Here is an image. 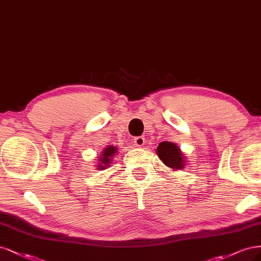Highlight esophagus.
<instances>
[{
  "label": "esophagus",
  "instance_id": "esophagus-1",
  "mask_svg": "<svg viewBox=\"0 0 261 261\" xmlns=\"http://www.w3.org/2000/svg\"><path fill=\"white\" fill-rule=\"evenodd\" d=\"M134 141V143H136V145L137 146H143V145H144L145 144V138L144 137H136V138H134L133 139Z\"/></svg>",
  "mask_w": 261,
  "mask_h": 261
}]
</instances>
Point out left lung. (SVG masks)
I'll use <instances>...</instances> for the list:
<instances>
[{
    "instance_id": "obj_1",
    "label": "left lung",
    "mask_w": 261,
    "mask_h": 261,
    "mask_svg": "<svg viewBox=\"0 0 261 261\" xmlns=\"http://www.w3.org/2000/svg\"><path fill=\"white\" fill-rule=\"evenodd\" d=\"M157 154L164 164L172 169H182L183 156L178 146L170 142H163L157 147Z\"/></svg>"
}]
</instances>
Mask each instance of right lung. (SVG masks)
I'll list each match as a JSON object with an SVG mask.
<instances>
[{
  "mask_svg": "<svg viewBox=\"0 0 261 261\" xmlns=\"http://www.w3.org/2000/svg\"><path fill=\"white\" fill-rule=\"evenodd\" d=\"M116 150H117V148H115V146H108V147H106V149L103 150L102 156H100V158L98 159V161L100 162L98 169L102 170V169H104L105 167L109 166V164H112L111 158H113V156L116 153Z\"/></svg>",
  "mask_w": 261,
  "mask_h": 261,
  "instance_id": "1",
  "label": "right lung"
}]
</instances>
